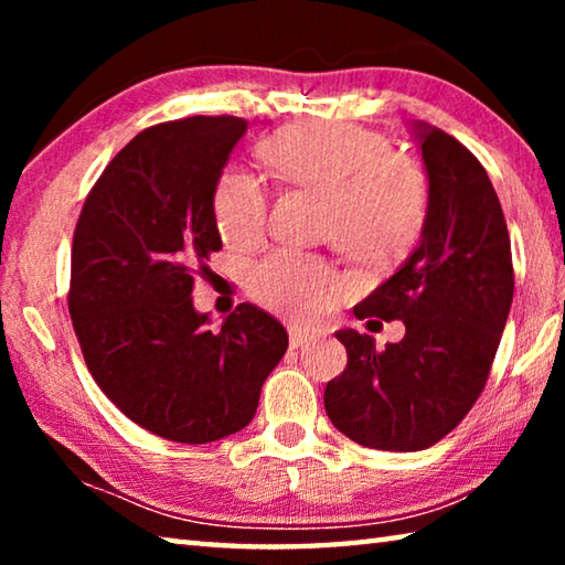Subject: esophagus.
I'll use <instances>...</instances> for the list:
<instances>
[{
    "label": "esophagus",
    "mask_w": 565,
    "mask_h": 565,
    "mask_svg": "<svg viewBox=\"0 0 565 565\" xmlns=\"http://www.w3.org/2000/svg\"><path fill=\"white\" fill-rule=\"evenodd\" d=\"M313 339V333H309V331H301L299 327H291L289 329V343H291V349H301V347H306V343H311Z\"/></svg>",
    "instance_id": "obj_1"
}]
</instances>
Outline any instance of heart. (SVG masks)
Instances as JSON below:
<instances>
[{"label": "heart", "instance_id": "b5f03b06", "mask_svg": "<svg viewBox=\"0 0 565 565\" xmlns=\"http://www.w3.org/2000/svg\"><path fill=\"white\" fill-rule=\"evenodd\" d=\"M286 184L321 191V236L363 264H386L416 242L428 214V177L416 159L391 151L388 139L349 121H301L259 147ZM218 234L234 248L262 242L269 196L259 177L226 167L212 191ZM248 294L286 319L327 317L347 291L319 254L276 248L248 269Z\"/></svg>", "mask_w": 565, "mask_h": 565}]
</instances>
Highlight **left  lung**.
I'll list each match as a JSON object with an SVG mask.
<instances>
[{
	"instance_id": "left-lung-1",
	"label": "left lung",
	"mask_w": 565,
	"mask_h": 565,
	"mask_svg": "<svg viewBox=\"0 0 565 565\" xmlns=\"http://www.w3.org/2000/svg\"><path fill=\"white\" fill-rule=\"evenodd\" d=\"M418 141L428 171L420 244L353 306L356 319H401L406 337L379 351L369 333L339 331L349 361L323 391L331 424L379 451H420L461 424L513 301L509 226L481 161L436 127H420Z\"/></svg>"
}]
</instances>
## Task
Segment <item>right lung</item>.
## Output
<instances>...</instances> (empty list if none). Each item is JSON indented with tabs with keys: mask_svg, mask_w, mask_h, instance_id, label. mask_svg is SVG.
Returning <instances> with one entry per match:
<instances>
[{
	"mask_svg": "<svg viewBox=\"0 0 565 565\" xmlns=\"http://www.w3.org/2000/svg\"><path fill=\"white\" fill-rule=\"evenodd\" d=\"M242 117L139 131L87 194L72 242V327L89 374L124 416L177 444H209L254 418L289 347L279 321L238 303L222 329L191 303L222 248L212 191Z\"/></svg>",
	"mask_w": 565,
	"mask_h": 565,
	"instance_id": "1",
	"label": "right lung"
}]
</instances>
